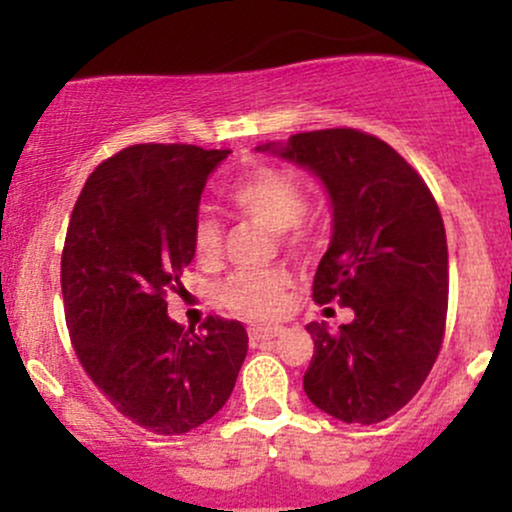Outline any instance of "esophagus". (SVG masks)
I'll return each instance as SVG.
<instances>
[{
	"instance_id": "1",
	"label": "esophagus",
	"mask_w": 512,
	"mask_h": 512,
	"mask_svg": "<svg viewBox=\"0 0 512 512\" xmlns=\"http://www.w3.org/2000/svg\"><path fill=\"white\" fill-rule=\"evenodd\" d=\"M281 332H284V327L279 325H252L248 334H250V342L257 344V342H264V339L279 337Z\"/></svg>"
}]
</instances>
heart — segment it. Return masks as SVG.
I'll return each instance as SVG.
<instances>
[{
	"instance_id": "1",
	"label": "heart",
	"mask_w": 512,
	"mask_h": 512,
	"mask_svg": "<svg viewBox=\"0 0 512 512\" xmlns=\"http://www.w3.org/2000/svg\"><path fill=\"white\" fill-rule=\"evenodd\" d=\"M231 202L240 211L264 223L272 231H284L289 243H301V219L308 211L310 195L289 170L260 166L238 180L228 192ZM223 243L221 223L209 211H199L192 223V250L199 262H211L219 257ZM289 276L281 269H264V272H238L228 276L219 286V301L231 313L250 320H267L281 310L284 291Z\"/></svg>"
}]
</instances>
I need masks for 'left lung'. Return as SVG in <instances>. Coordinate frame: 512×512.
I'll return each mask as SVG.
<instances>
[{"label":"left lung","mask_w":512,"mask_h":512,"mask_svg":"<svg viewBox=\"0 0 512 512\" xmlns=\"http://www.w3.org/2000/svg\"><path fill=\"white\" fill-rule=\"evenodd\" d=\"M257 149L327 187L332 240L313 301L354 310L339 332L305 325L315 342L305 395L344 424L385 421L421 390L443 344L448 240L436 199L390 144L361 129H315Z\"/></svg>","instance_id":"left-lung-1"}]
</instances>
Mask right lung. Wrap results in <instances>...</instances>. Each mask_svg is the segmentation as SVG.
Here are the masks:
<instances>
[{
    "instance_id": "obj_1",
    "label": "right lung",
    "mask_w": 512,
    "mask_h": 512,
    "mask_svg": "<svg viewBox=\"0 0 512 512\" xmlns=\"http://www.w3.org/2000/svg\"><path fill=\"white\" fill-rule=\"evenodd\" d=\"M228 154L127 146L88 175L64 238V315L79 363L122 416L158 436L209 421L248 354L238 320L209 315L185 330L166 303L195 257L199 197Z\"/></svg>"
}]
</instances>
